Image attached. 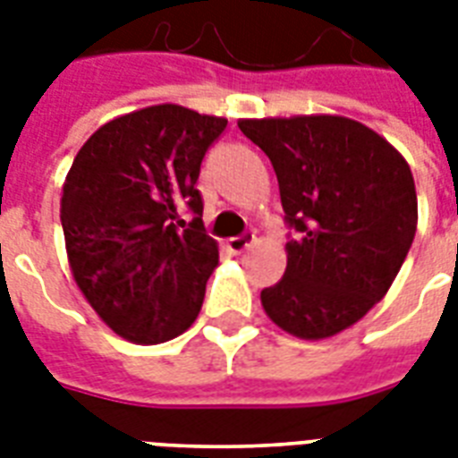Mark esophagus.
Here are the masks:
<instances>
[{
  "mask_svg": "<svg viewBox=\"0 0 458 458\" xmlns=\"http://www.w3.org/2000/svg\"><path fill=\"white\" fill-rule=\"evenodd\" d=\"M254 240H257V235H254L251 230H244L242 235L230 237L228 247H230V251H235V254H240V251H244V250H247V247H251V244H254Z\"/></svg>",
  "mask_w": 458,
  "mask_h": 458,
  "instance_id": "esophagus-1",
  "label": "esophagus"
}]
</instances>
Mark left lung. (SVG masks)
<instances>
[{"instance_id":"obj_1","label":"left lung","mask_w":458,"mask_h":458,"mask_svg":"<svg viewBox=\"0 0 458 458\" xmlns=\"http://www.w3.org/2000/svg\"><path fill=\"white\" fill-rule=\"evenodd\" d=\"M237 125L271 158L294 230L283 280L261 290L266 313L304 340L354 326L390 290L416 235L419 201L406 158L344 116Z\"/></svg>"}]
</instances>
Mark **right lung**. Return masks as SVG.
<instances>
[{
    "label": "right lung",
    "instance_id": "add662e5",
    "mask_svg": "<svg viewBox=\"0 0 458 458\" xmlns=\"http://www.w3.org/2000/svg\"><path fill=\"white\" fill-rule=\"evenodd\" d=\"M225 125L157 104L104 123L73 158L61 194L71 271L125 340H173L199 316L218 247L204 230L197 178Z\"/></svg>",
    "mask_w": 458,
    "mask_h": 458
}]
</instances>
